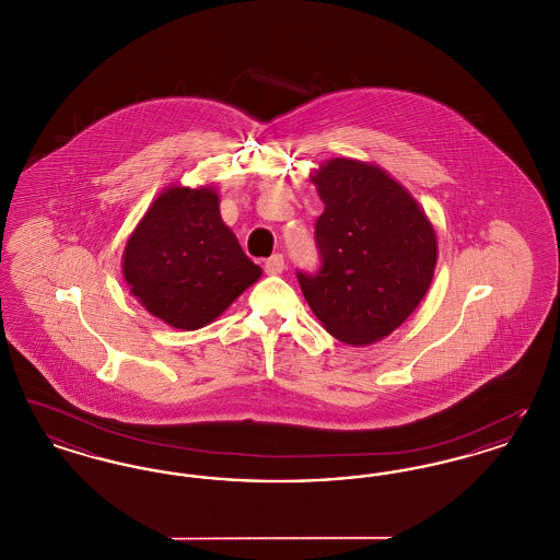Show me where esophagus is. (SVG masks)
Segmentation results:
<instances>
[{
  "mask_svg": "<svg viewBox=\"0 0 560 560\" xmlns=\"http://www.w3.org/2000/svg\"><path fill=\"white\" fill-rule=\"evenodd\" d=\"M265 270H267V275H281V272L285 270V260H283V256H281V254L270 256L267 262H265Z\"/></svg>",
  "mask_w": 560,
  "mask_h": 560,
  "instance_id": "34e87169",
  "label": "esophagus"
}]
</instances>
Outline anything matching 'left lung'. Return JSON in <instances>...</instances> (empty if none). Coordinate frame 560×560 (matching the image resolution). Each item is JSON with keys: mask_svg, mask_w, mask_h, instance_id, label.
<instances>
[{"mask_svg": "<svg viewBox=\"0 0 560 560\" xmlns=\"http://www.w3.org/2000/svg\"><path fill=\"white\" fill-rule=\"evenodd\" d=\"M325 210L315 233L317 275L298 272L320 325L340 342L368 347L407 320L436 268V233L411 192L370 161L336 158L311 174Z\"/></svg>", "mask_w": 560, "mask_h": 560, "instance_id": "8db88e82", "label": "left lung"}]
</instances>
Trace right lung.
Returning <instances> with one entry per match:
<instances>
[{
    "mask_svg": "<svg viewBox=\"0 0 560 560\" xmlns=\"http://www.w3.org/2000/svg\"><path fill=\"white\" fill-rule=\"evenodd\" d=\"M121 272L153 317L185 331L210 325L262 277L210 185L163 188L126 241Z\"/></svg>",
    "mask_w": 560,
    "mask_h": 560,
    "instance_id": "1",
    "label": "right lung"
}]
</instances>
